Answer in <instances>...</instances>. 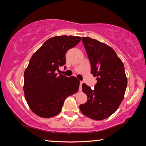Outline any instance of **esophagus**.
Segmentation results:
<instances>
[{"label": "esophagus", "instance_id": "34e87169", "mask_svg": "<svg viewBox=\"0 0 146 146\" xmlns=\"http://www.w3.org/2000/svg\"><path fill=\"white\" fill-rule=\"evenodd\" d=\"M82 84H83L82 81H80V87H79V91H82Z\"/></svg>", "mask_w": 146, "mask_h": 146}]
</instances>
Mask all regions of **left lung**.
I'll return each mask as SVG.
<instances>
[{
  "instance_id": "left-lung-1",
  "label": "left lung",
  "mask_w": 146,
  "mask_h": 146,
  "mask_svg": "<svg viewBox=\"0 0 146 146\" xmlns=\"http://www.w3.org/2000/svg\"><path fill=\"white\" fill-rule=\"evenodd\" d=\"M82 42L91 64V73L97 82L92 90L86 84L82 91L88 100L80 105L86 117L101 120L113 114L124 97L127 80L124 66L113 48L95 39L82 37Z\"/></svg>"
}]
</instances>
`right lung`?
<instances>
[{
  "mask_svg": "<svg viewBox=\"0 0 146 146\" xmlns=\"http://www.w3.org/2000/svg\"><path fill=\"white\" fill-rule=\"evenodd\" d=\"M81 37L56 36L49 38L35 53L24 74L26 102L35 114L50 118L60 112L64 100L78 90L80 81L55 73L66 64V53Z\"/></svg>",
  "mask_w": 146,
  "mask_h": 146,
  "instance_id": "1",
  "label": "right lung"
}]
</instances>
